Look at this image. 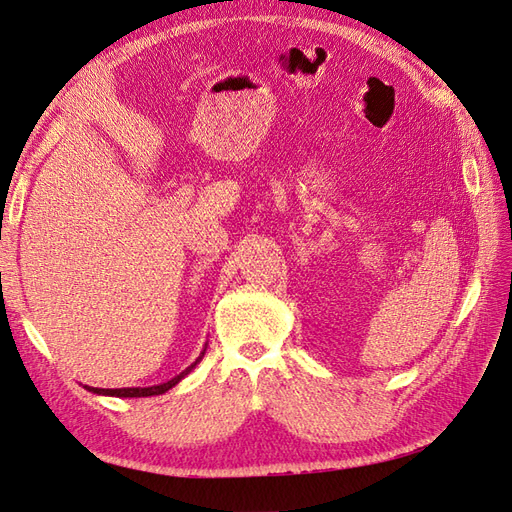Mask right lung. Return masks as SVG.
Wrapping results in <instances>:
<instances>
[{
	"instance_id": "obj_1",
	"label": "right lung",
	"mask_w": 512,
	"mask_h": 512,
	"mask_svg": "<svg viewBox=\"0 0 512 512\" xmlns=\"http://www.w3.org/2000/svg\"><path fill=\"white\" fill-rule=\"evenodd\" d=\"M205 350H207V344H205L203 352H200L198 359H196L190 367H185V369L181 371V374H177L173 380L162 382V384H153V386H128V389H96V386H85V389H87L89 393L106 395V397H151V395H162V393H166L168 389H173L175 384H179L185 376L190 374V371H192V369L200 363V359H203V356H205Z\"/></svg>"
}]
</instances>
